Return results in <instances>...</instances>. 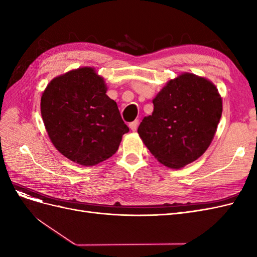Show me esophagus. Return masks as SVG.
I'll return each mask as SVG.
<instances>
[{
	"mask_svg": "<svg viewBox=\"0 0 257 257\" xmlns=\"http://www.w3.org/2000/svg\"><path fill=\"white\" fill-rule=\"evenodd\" d=\"M138 124H139V121H138V120H135V121L131 122V123L128 124V127L131 128V131L135 132V131L137 130V127H138Z\"/></svg>",
	"mask_w": 257,
	"mask_h": 257,
	"instance_id": "esophagus-1",
	"label": "esophagus"
}]
</instances>
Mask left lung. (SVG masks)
<instances>
[{"mask_svg": "<svg viewBox=\"0 0 257 257\" xmlns=\"http://www.w3.org/2000/svg\"><path fill=\"white\" fill-rule=\"evenodd\" d=\"M151 115L137 132L153 157L179 169L203 155L222 115V97L204 77L183 73L170 79L152 100Z\"/></svg>", "mask_w": 257, "mask_h": 257, "instance_id": "left-lung-1", "label": "left lung"}]
</instances>
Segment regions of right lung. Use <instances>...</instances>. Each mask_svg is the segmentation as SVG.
I'll list each match as a JSON object with an SVG mask.
<instances>
[{"mask_svg": "<svg viewBox=\"0 0 257 257\" xmlns=\"http://www.w3.org/2000/svg\"><path fill=\"white\" fill-rule=\"evenodd\" d=\"M104 78L79 67L53 78L41 98V112L53 146L65 158L94 166L116 152L128 127L106 94Z\"/></svg>", "mask_w": 257, "mask_h": 257, "instance_id": "right-lung-1", "label": "right lung"}]
</instances>
